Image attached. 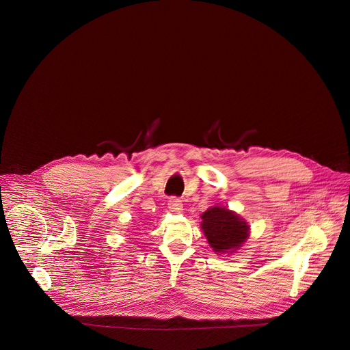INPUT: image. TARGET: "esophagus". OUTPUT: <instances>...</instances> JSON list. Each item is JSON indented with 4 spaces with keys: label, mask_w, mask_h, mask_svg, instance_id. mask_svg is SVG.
I'll return each mask as SVG.
<instances>
[{
    "label": "esophagus",
    "mask_w": 350,
    "mask_h": 350,
    "mask_svg": "<svg viewBox=\"0 0 350 350\" xmlns=\"http://www.w3.org/2000/svg\"><path fill=\"white\" fill-rule=\"evenodd\" d=\"M169 211L174 212V213H180L183 211V202L180 201L178 198H170L169 199Z\"/></svg>",
    "instance_id": "1"
}]
</instances>
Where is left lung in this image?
<instances>
[{
	"instance_id": "8db88e82",
	"label": "left lung",
	"mask_w": 350,
	"mask_h": 350,
	"mask_svg": "<svg viewBox=\"0 0 350 350\" xmlns=\"http://www.w3.org/2000/svg\"><path fill=\"white\" fill-rule=\"evenodd\" d=\"M201 219L202 231L213 251L219 255L237 251L249 237L247 223L227 208H209L202 213Z\"/></svg>"
}]
</instances>
